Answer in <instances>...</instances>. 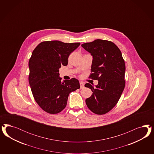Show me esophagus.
<instances>
[{
  "label": "esophagus",
  "instance_id": "34e87169",
  "mask_svg": "<svg viewBox=\"0 0 154 154\" xmlns=\"http://www.w3.org/2000/svg\"><path fill=\"white\" fill-rule=\"evenodd\" d=\"M79 85H80V88H81V89H83L84 88V83L83 82H79Z\"/></svg>",
  "mask_w": 154,
  "mask_h": 154
}]
</instances>
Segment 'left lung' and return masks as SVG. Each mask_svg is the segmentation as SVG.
<instances>
[{
    "label": "left lung",
    "mask_w": 154,
    "mask_h": 154,
    "mask_svg": "<svg viewBox=\"0 0 154 154\" xmlns=\"http://www.w3.org/2000/svg\"><path fill=\"white\" fill-rule=\"evenodd\" d=\"M81 46L93 56V73L90 77L98 81L95 86L85 85L93 93L86 99V105L95 114H105L116 106L125 88V61L121 51L113 42L96 39Z\"/></svg>",
    "instance_id": "obj_1"
}]
</instances>
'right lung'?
I'll list each match as a JSON object with an SVG mask.
<instances>
[{"label": "right lung", "mask_w": 154, "mask_h": 154, "mask_svg": "<svg viewBox=\"0 0 154 154\" xmlns=\"http://www.w3.org/2000/svg\"><path fill=\"white\" fill-rule=\"evenodd\" d=\"M80 43L45 41L33 50L29 61V82L35 100L45 111L56 114L65 108L69 94L80 88L75 78L61 81L59 69L68 64L70 53Z\"/></svg>", "instance_id": "right-lung-1"}]
</instances>
